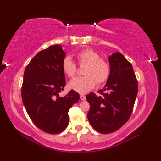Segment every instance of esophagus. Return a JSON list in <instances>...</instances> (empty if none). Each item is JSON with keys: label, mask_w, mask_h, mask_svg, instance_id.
<instances>
[{"label": "esophagus", "mask_w": 161, "mask_h": 161, "mask_svg": "<svg viewBox=\"0 0 161 161\" xmlns=\"http://www.w3.org/2000/svg\"><path fill=\"white\" fill-rule=\"evenodd\" d=\"M80 100H86V96L84 95H80Z\"/></svg>", "instance_id": "esophagus-1"}]
</instances>
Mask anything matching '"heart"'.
<instances>
[{
	"instance_id": "b5f03b06",
	"label": "heart",
	"mask_w": 161,
	"mask_h": 161,
	"mask_svg": "<svg viewBox=\"0 0 161 161\" xmlns=\"http://www.w3.org/2000/svg\"><path fill=\"white\" fill-rule=\"evenodd\" d=\"M80 65H86L83 70L84 76L71 80L68 86L78 93L84 94L95 88L96 83L102 85L107 82L111 74V66L107 61L101 58L100 54L91 49H85L75 54ZM65 75L68 77L75 76L77 66L70 57H65L61 64Z\"/></svg>"
}]
</instances>
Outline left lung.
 Masks as SVG:
<instances>
[{"label": "left lung", "instance_id": "obj_1", "mask_svg": "<svg viewBox=\"0 0 161 161\" xmlns=\"http://www.w3.org/2000/svg\"><path fill=\"white\" fill-rule=\"evenodd\" d=\"M111 74L104 88L86 95L90 104L87 117L97 131L110 133L128 121L138 93V81L131 64L119 53L108 57Z\"/></svg>", "mask_w": 161, "mask_h": 161}]
</instances>
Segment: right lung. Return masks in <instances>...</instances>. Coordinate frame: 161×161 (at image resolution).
<instances>
[{
  "label": "right lung",
  "instance_id": "add662e5",
  "mask_svg": "<svg viewBox=\"0 0 161 161\" xmlns=\"http://www.w3.org/2000/svg\"><path fill=\"white\" fill-rule=\"evenodd\" d=\"M65 56L61 46H50L37 53L24 72L23 104L34 124L50 134L59 133L67 127L68 111L80 100V95L73 90L66 96H59L66 86L61 68Z\"/></svg>",
  "mask_w": 161,
  "mask_h": 161
}]
</instances>
